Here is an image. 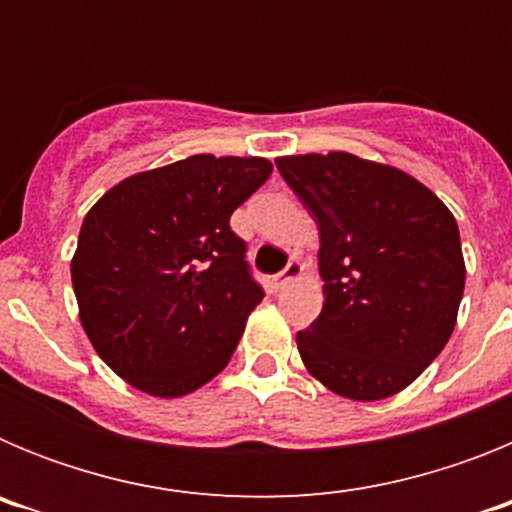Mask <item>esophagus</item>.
<instances>
[{"label": "esophagus", "instance_id": "1", "mask_svg": "<svg viewBox=\"0 0 512 512\" xmlns=\"http://www.w3.org/2000/svg\"><path fill=\"white\" fill-rule=\"evenodd\" d=\"M302 277V264L300 261H289L287 266H284V271H279L277 277H274V287L277 289H284L287 287V284H292V282H297V279Z\"/></svg>", "mask_w": 512, "mask_h": 512}]
</instances>
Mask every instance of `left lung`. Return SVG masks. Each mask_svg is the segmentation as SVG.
<instances>
[{
  "label": "left lung",
  "instance_id": "left-lung-1",
  "mask_svg": "<svg viewBox=\"0 0 512 512\" xmlns=\"http://www.w3.org/2000/svg\"><path fill=\"white\" fill-rule=\"evenodd\" d=\"M320 230L323 312L297 333L302 364L330 392H402L454 333L464 253L451 210L415 176L346 151L279 156Z\"/></svg>",
  "mask_w": 512,
  "mask_h": 512
}]
</instances>
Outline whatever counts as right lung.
Wrapping results in <instances>:
<instances>
[{
	"instance_id": "right-lung-1",
	"label": "right lung",
	"mask_w": 512,
	"mask_h": 512,
	"mask_svg": "<svg viewBox=\"0 0 512 512\" xmlns=\"http://www.w3.org/2000/svg\"><path fill=\"white\" fill-rule=\"evenodd\" d=\"M271 169L197 153L122 179L87 212L71 259L79 320L130 387L184 397L228 366L264 300L230 215Z\"/></svg>"
}]
</instances>
